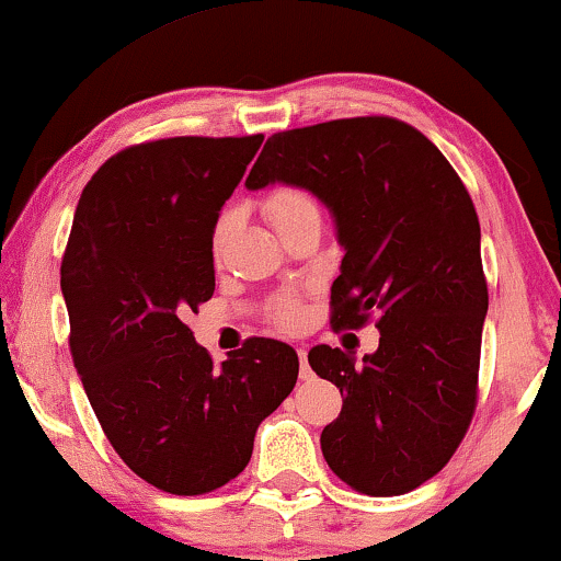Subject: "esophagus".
Wrapping results in <instances>:
<instances>
[{
	"label": "esophagus",
	"instance_id": "esophagus-1",
	"mask_svg": "<svg viewBox=\"0 0 561 561\" xmlns=\"http://www.w3.org/2000/svg\"><path fill=\"white\" fill-rule=\"evenodd\" d=\"M299 364H301V379H309L312 377V366L307 362V351L299 348Z\"/></svg>",
	"mask_w": 561,
	"mask_h": 561
}]
</instances>
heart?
Wrapping results in <instances>:
<instances>
[{
    "label": "heart",
    "instance_id": "obj_1",
    "mask_svg": "<svg viewBox=\"0 0 561 561\" xmlns=\"http://www.w3.org/2000/svg\"><path fill=\"white\" fill-rule=\"evenodd\" d=\"M309 213H320L317 210V203L312 197L307 195L304 190H296V186H283V190H275L273 195L265 199V216L270 218V224L275 226V231H283V228H288L296 220L309 216ZM233 233V213H226V216H220V220L216 224V231H213V252H216V257L220 252H224V247L228 244V239H231ZM275 317L283 324H291L299 322L301 317V309L296 307L294 301H280L278 307H275Z\"/></svg>",
    "mask_w": 561,
    "mask_h": 561
}]
</instances>
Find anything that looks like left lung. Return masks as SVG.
<instances>
[{
    "label": "left lung",
    "instance_id": "8db88e82",
    "mask_svg": "<svg viewBox=\"0 0 561 561\" xmlns=\"http://www.w3.org/2000/svg\"><path fill=\"white\" fill-rule=\"evenodd\" d=\"M273 184L312 192L333 218V328L379 314V348L362 362L309 351L343 396L322 428L324 460L356 492H411L453 458L476 408L489 294L471 195L437 145L390 116L273 135L247 190Z\"/></svg>",
    "mask_w": 561,
    "mask_h": 561
}]
</instances>
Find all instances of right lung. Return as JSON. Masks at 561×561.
<instances>
[{
    "instance_id": "1",
    "label": "right lung",
    "mask_w": 561,
    "mask_h": 561,
    "mask_svg": "<svg viewBox=\"0 0 561 561\" xmlns=\"http://www.w3.org/2000/svg\"><path fill=\"white\" fill-rule=\"evenodd\" d=\"M265 137H171L122 150L75 210L61 296L85 396L119 458L171 494L244 471L299 356L249 337L220 366L182 317L216 291L213 231Z\"/></svg>"
}]
</instances>
